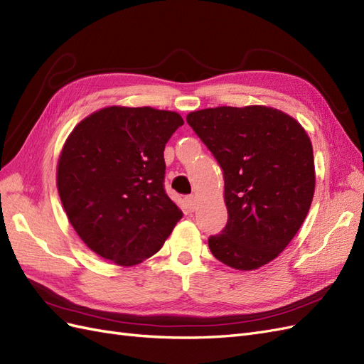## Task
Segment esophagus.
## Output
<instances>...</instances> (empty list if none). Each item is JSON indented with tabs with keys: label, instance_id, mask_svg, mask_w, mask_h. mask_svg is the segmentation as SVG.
Listing matches in <instances>:
<instances>
[{
	"label": "esophagus",
	"instance_id": "obj_1",
	"mask_svg": "<svg viewBox=\"0 0 364 364\" xmlns=\"http://www.w3.org/2000/svg\"><path fill=\"white\" fill-rule=\"evenodd\" d=\"M186 205H188V208L191 209V211H194V208H196V197H194V196H188V197H186Z\"/></svg>",
	"mask_w": 364,
	"mask_h": 364
}]
</instances>
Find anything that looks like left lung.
Segmentation results:
<instances>
[{"mask_svg": "<svg viewBox=\"0 0 364 364\" xmlns=\"http://www.w3.org/2000/svg\"><path fill=\"white\" fill-rule=\"evenodd\" d=\"M186 123L223 170L228 223L208 238L213 255L253 270L287 247L311 206V141L294 118L266 106L202 109Z\"/></svg>", "mask_w": 364, "mask_h": 364, "instance_id": "1", "label": "left lung"}]
</instances>
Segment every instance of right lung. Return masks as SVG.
<instances>
[{
  "instance_id": "add662e5",
  "label": "right lung",
  "mask_w": 364,
  "mask_h": 364,
  "mask_svg": "<svg viewBox=\"0 0 364 364\" xmlns=\"http://www.w3.org/2000/svg\"><path fill=\"white\" fill-rule=\"evenodd\" d=\"M179 114L111 106L74 127L58 164L65 213L83 243L119 266L162 247L182 211L165 193L164 149Z\"/></svg>"
}]
</instances>
